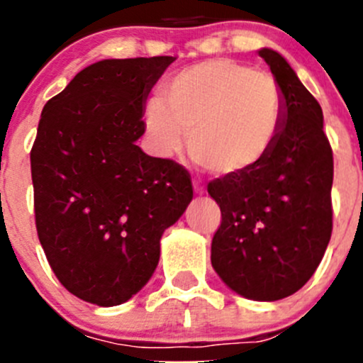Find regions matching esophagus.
<instances>
[{"label": "esophagus", "instance_id": "1", "mask_svg": "<svg viewBox=\"0 0 363 363\" xmlns=\"http://www.w3.org/2000/svg\"><path fill=\"white\" fill-rule=\"evenodd\" d=\"M193 188H195V193H196V195H200V196H202V195H205V193H207V189H205L203 186H200L199 182H193Z\"/></svg>", "mask_w": 363, "mask_h": 363}]
</instances>
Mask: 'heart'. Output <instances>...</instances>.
I'll return each mask as SVG.
<instances>
[{
    "label": "heart",
    "mask_w": 363,
    "mask_h": 363,
    "mask_svg": "<svg viewBox=\"0 0 363 363\" xmlns=\"http://www.w3.org/2000/svg\"><path fill=\"white\" fill-rule=\"evenodd\" d=\"M284 98L269 73L230 57L179 72L151 98L144 121L161 155H174L189 133V155L218 175H242L263 163L283 130Z\"/></svg>",
    "instance_id": "obj_1"
}]
</instances>
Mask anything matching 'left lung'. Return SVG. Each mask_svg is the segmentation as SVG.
I'll return each mask as SVG.
<instances>
[{
    "label": "left lung",
    "mask_w": 363,
    "mask_h": 363,
    "mask_svg": "<svg viewBox=\"0 0 363 363\" xmlns=\"http://www.w3.org/2000/svg\"><path fill=\"white\" fill-rule=\"evenodd\" d=\"M258 54L283 91V130L255 170L208 182L221 208L211 262L233 291L272 302L311 279L330 242L334 155L316 98L281 54Z\"/></svg>",
    "instance_id": "8db88e82"
}]
</instances>
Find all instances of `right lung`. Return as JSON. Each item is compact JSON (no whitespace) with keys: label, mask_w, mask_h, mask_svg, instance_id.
<instances>
[{"label":"right lung","mask_w":363,"mask_h":363,"mask_svg":"<svg viewBox=\"0 0 363 363\" xmlns=\"http://www.w3.org/2000/svg\"><path fill=\"white\" fill-rule=\"evenodd\" d=\"M174 61H98L42 111L31 147L36 232L60 283L86 302L119 306L142 290L161 235L193 199L182 164L137 145L147 94Z\"/></svg>","instance_id":"right-lung-1"}]
</instances>
